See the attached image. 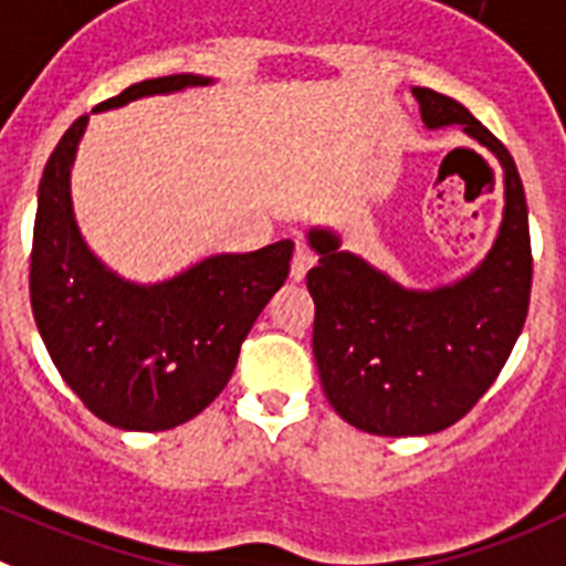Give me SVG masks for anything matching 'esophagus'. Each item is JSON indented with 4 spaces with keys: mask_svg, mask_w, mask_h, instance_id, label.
<instances>
[{
    "mask_svg": "<svg viewBox=\"0 0 566 566\" xmlns=\"http://www.w3.org/2000/svg\"><path fill=\"white\" fill-rule=\"evenodd\" d=\"M315 264V256L307 251L304 245H295V253H293V262H290V279H295V282H302L304 276H307V271Z\"/></svg>",
    "mask_w": 566,
    "mask_h": 566,
    "instance_id": "1",
    "label": "esophagus"
}]
</instances>
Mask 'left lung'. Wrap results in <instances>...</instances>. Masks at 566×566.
I'll list each match as a JSON object with an SVG mask.
<instances>
[{"label": "left lung", "instance_id": "obj_1", "mask_svg": "<svg viewBox=\"0 0 566 566\" xmlns=\"http://www.w3.org/2000/svg\"><path fill=\"white\" fill-rule=\"evenodd\" d=\"M422 124H462L505 171V220L485 262L451 287L417 293L310 231L318 264L313 353L329 406L378 437H420L454 426L491 389L527 318L533 284L527 200L516 163L460 101L415 86Z\"/></svg>", "mask_w": 566, "mask_h": 566}]
</instances>
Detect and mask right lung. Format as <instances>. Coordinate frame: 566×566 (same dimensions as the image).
<instances>
[{
	"instance_id": "add662e5",
	"label": "right lung",
	"mask_w": 566,
	"mask_h": 566,
	"mask_svg": "<svg viewBox=\"0 0 566 566\" xmlns=\"http://www.w3.org/2000/svg\"><path fill=\"white\" fill-rule=\"evenodd\" d=\"M208 84L163 75L126 86L95 112ZM90 115H81L44 166L30 251V304L55 369L98 420L166 431L200 415L231 380L239 346L284 284L293 242L222 253L171 282L129 284L109 273L73 220L70 166Z\"/></svg>"
}]
</instances>
